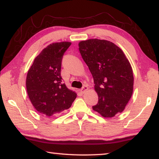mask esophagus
<instances>
[{
    "instance_id": "esophagus-1",
    "label": "esophagus",
    "mask_w": 159,
    "mask_h": 159,
    "mask_svg": "<svg viewBox=\"0 0 159 159\" xmlns=\"http://www.w3.org/2000/svg\"><path fill=\"white\" fill-rule=\"evenodd\" d=\"M88 90V88L87 85H84L83 87L80 89V92H81V93H85L86 91H87Z\"/></svg>"
}]
</instances>
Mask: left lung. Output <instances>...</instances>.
<instances>
[{
    "label": "left lung",
    "instance_id": "obj_1",
    "mask_svg": "<svg viewBox=\"0 0 159 159\" xmlns=\"http://www.w3.org/2000/svg\"><path fill=\"white\" fill-rule=\"evenodd\" d=\"M79 47L99 98L93 109L104 118L123 112L133 95L134 77L122 50L111 41L97 39L80 41Z\"/></svg>",
    "mask_w": 159,
    "mask_h": 159
}]
</instances>
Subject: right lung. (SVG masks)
I'll use <instances>...</instances> for the list:
<instances>
[{
  "label": "right lung",
  "instance_id": "right-lung-1",
  "mask_svg": "<svg viewBox=\"0 0 159 159\" xmlns=\"http://www.w3.org/2000/svg\"><path fill=\"white\" fill-rule=\"evenodd\" d=\"M71 44L64 41L48 45L28 71L26 86L29 99L38 112L48 117L68 109L77 96L61 82V60Z\"/></svg>",
  "mask_w": 159,
  "mask_h": 159
}]
</instances>
